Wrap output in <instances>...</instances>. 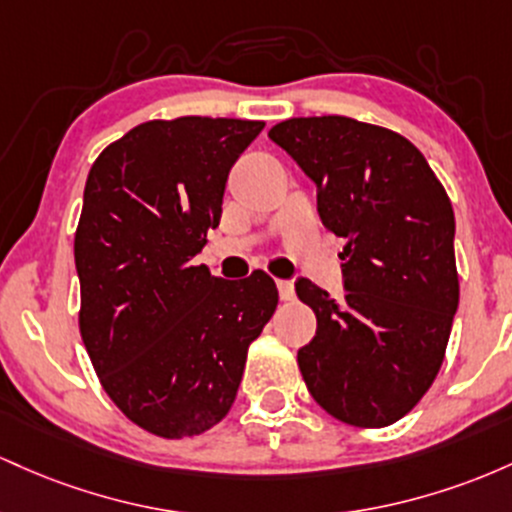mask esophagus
<instances>
[{"mask_svg":"<svg viewBox=\"0 0 512 512\" xmlns=\"http://www.w3.org/2000/svg\"><path fill=\"white\" fill-rule=\"evenodd\" d=\"M278 292H280V300L290 302L295 300V285L290 280H278Z\"/></svg>","mask_w":512,"mask_h":512,"instance_id":"obj_1","label":"esophagus"}]
</instances>
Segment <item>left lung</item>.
I'll use <instances>...</instances> for the list:
<instances>
[{
  "label": "left lung",
  "mask_w": 512,
  "mask_h": 512,
  "mask_svg": "<svg viewBox=\"0 0 512 512\" xmlns=\"http://www.w3.org/2000/svg\"><path fill=\"white\" fill-rule=\"evenodd\" d=\"M268 137L317 183L321 222L346 239L343 300L295 283L317 314V336L297 350L304 384L338 421L392 426L433 384L457 312L450 198L426 157L380 125L290 118Z\"/></svg>",
  "instance_id": "left-lung-1"
}]
</instances>
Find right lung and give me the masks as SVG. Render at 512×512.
Listing matches in <instances>:
<instances>
[{
  "instance_id": "right-lung-1",
  "label": "right lung",
  "mask_w": 512,
  "mask_h": 512,
  "mask_svg": "<svg viewBox=\"0 0 512 512\" xmlns=\"http://www.w3.org/2000/svg\"><path fill=\"white\" fill-rule=\"evenodd\" d=\"M263 125L149 120L103 149L86 179L79 331L113 404L159 438H193L227 416L251 341L278 307L268 273L222 280L191 263L220 225L229 169Z\"/></svg>"
}]
</instances>
